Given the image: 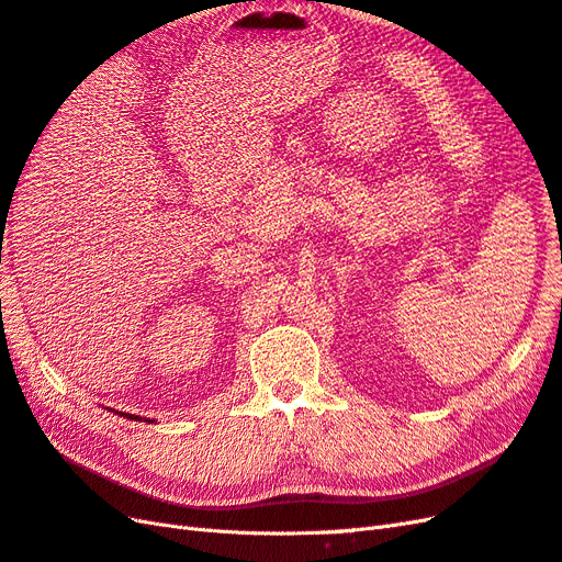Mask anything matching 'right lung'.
Returning a JSON list of instances; mask_svg holds the SVG:
<instances>
[{
  "instance_id": "add662e5",
  "label": "right lung",
  "mask_w": 562,
  "mask_h": 562,
  "mask_svg": "<svg viewBox=\"0 0 562 562\" xmlns=\"http://www.w3.org/2000/svg\"><path fill=\"white\" fill-rule=\"evenodd\" d=\"M122 416H126V419H134V422H140V416H136V414H122Z\"/></svg>"
}]
</instances>
